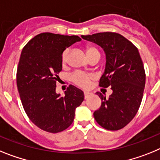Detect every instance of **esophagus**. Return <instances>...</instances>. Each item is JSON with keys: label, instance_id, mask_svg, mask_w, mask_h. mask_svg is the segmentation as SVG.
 <instances>
[{"label": "esophagus", "instance_id": "esophagus-1", "mask_svg": "<svg viewBox=\"0 0 160 160\" xmlns=\"http://www.w3.org/2000/svg\"><path fill=\"white\" fill-rule=\"evenodd\" d=\"M84 99H88V97H90V96H91V93H90V92H84Z\"/></svg>", "mask_w": 160, "mask_h": 160}]
</instances>
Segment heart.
I'll use <instances>...</instances> for the list:
<instances>
[{"instance_id": "heart-1", "label": "heart", "mask_w": 160, "mask_h": 160, "mask_svg": "<svg viewBox=\"0 0 160 160\" xmlns=\"http://www.w3.org/2000/svg\"><path fill=\"white\" fill-rule=\"evenodd\" d=\"M86 52L89 59L95 58V57H101V53L97 47L93 45H89L86 47ZM69 55V48H66L61 54V62L62 63H66ZM93 76L90 74L84 73L81 72H76L71 76V80L73 83L82 88H88L90 87L92 80Z\"/></svg>"}]
</instances>
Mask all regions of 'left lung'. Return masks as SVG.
Instances as JSON below:
<instances>
[{"label": "left lung", "mask_w": 160, "mask_h": 160, "mask_svg": "<svg viewBox=\"0 0 160 160\" xmlns=\"http://www.w3.org/2000/svg\"><path fill=\"white\" fill-rule=\"evenodd\" d=\"M81 37L105 51L106 64L99 86L113 90L108 99L100 92H96L101 99V105L93 113L94 118L106 130L122 129L134 118L143 96L146 74L138 48L113 32Z\"/></svg>", "instance_id": "left-lung-1"}]
</instances>
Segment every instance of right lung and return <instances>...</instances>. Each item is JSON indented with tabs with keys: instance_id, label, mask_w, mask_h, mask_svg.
<instances>
[{
	"instance_id": "right-lung-1",
	"label": "right lung",
	"mask_w": 160,
	"mask_h": 160,
	"mask_svg": "<svg viewBox=\"0 0 160 160\" xmlns=\"http://www.w3.org/2000/svg\"><path fill=\"white\" fill-rule=\"evenodd\" d=\"M81 40L76 35L42 33L23 47L17 70V85L21 101L30 120L38 128L59 133L68 128L75 110L84 101V92L70 84L65 96L55 92L61 54Z\"/></svg>"
}]
</instances>
